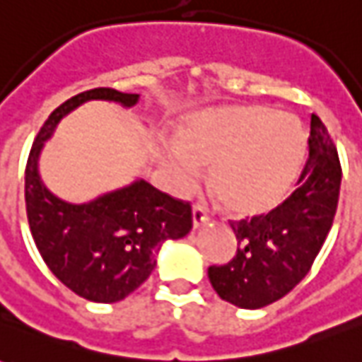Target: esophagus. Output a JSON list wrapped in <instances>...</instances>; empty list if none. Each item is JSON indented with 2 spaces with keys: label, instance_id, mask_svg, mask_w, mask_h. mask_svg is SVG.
I'll return each mask as SVG.
<instances>
[{
  "label": "esophagus",
  "instance_id": "34e87169",
  "mask_svg": "<svg viewBox=\"0 0 362 362\" xmlns=\"http://www.w3.org/2000/svg\"><path fill=\"white\" fill-rule=\"evenodd\" d=\"M192 219H194V227H202L204 223H207L209 221V215H207V211H205L204 205H194V209H192Z\"/></svg>",
  "mask_w": 362,
  "mask_h": 362
}]
</instances>
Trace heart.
<instances>
[{
    "instance_id": "1",
    "label": "heart",
    "mask_w": 362,
    "mask_h": 362,
    "mask_svg": "<svg viewBox=\"0 0 362 362\" xmlns=\"http://www.w3.org/2000/svg\"><path fill=\"white\" fill-rule=\"evenodd\" d=\"M306 135L300 122L262 104L207 108L176 129V149L166 165L178 186H188L196 166L219 205L235 217H256L287 197L300 173Z\"/></svg>"
}]
</instances>
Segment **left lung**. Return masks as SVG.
Here are the masks:
<instances>
[{"label": "left lung", "mask_w": 362, "mask_h": 362, "mask_svg": "<svg viewBox=\"0 0 362 362\" xmlns=\"http://www.w3.org/2000/svg\"><path fill=\"white\" fill-rule=\"evenodd\" d=\"M298 188L266 215L230 221L238 248L225 266L209 267L217 295L240 308H262L291 293L310 272L334 225L341 165L322 119L312 114L308 158Z\"/></svg>", "instance_id": "8db88e82"}]
</instances>
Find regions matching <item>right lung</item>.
I'll return each instance as SVG.
<instances>
[{
  "instance_id": "add662e5",
  "label": "right lung",
  "mask_w": 362,
  "mask_h": 362,
  "mask_svg": "<svg viewBox=\"0 0 362 362\" xmlns=\"http://www.w3.org/2000/svg\"><path fill=\"white\" fill-rule=\"evenodd\" d=\"M137 98L108 87L71 96L44 122L25 168V204L36 248L67 288L93 303H118L134 293L157 266L163 243L189 233L192 205L145 180L89 204H67L40 180L38 155L59 119L79 104L114 100L134 106Z\"/></svg>"
}]
</instances>
